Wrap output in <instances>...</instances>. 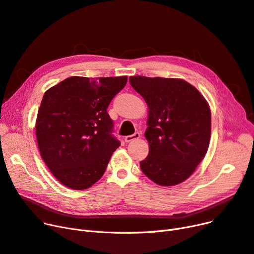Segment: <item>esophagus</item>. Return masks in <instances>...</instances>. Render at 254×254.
Returning <instances> with one entry per match:
<instances>
[{"instance_id":"1","label":"esophagus","mask_w":254,"mask_h":254,"mask_svg":"<svg viewBox=\"0 0 254 254\" xmlns=\"http://www.w3.org/2000/svg\"><path fill=\"white\" fill-rule=\"evenodd\" d=\"M139 136H140V134L138 133V132H135L134 134H131V135H127V136H125V141L126 143H129V141H132V140H134V139H137V138H139Z\"/></svg>"}]
</instances>
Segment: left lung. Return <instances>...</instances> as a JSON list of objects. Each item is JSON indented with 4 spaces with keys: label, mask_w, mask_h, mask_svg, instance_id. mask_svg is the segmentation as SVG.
Segmentation results:
<instances>
[{
    "label": "left lung",
    "mask_w": 254,
    "mask_h": 254,
    "mask_svg": "<svg viewBox=\"0 0 254 254\" xmlns=\"http://www.w3.org/2000/svg\"><path fill=\"white\" fill-rule=\"evenodd\" d=\"M129 82L149 108L145 136L149 154L139 162L155 184L172 187L188 179L204 158L210 140V109L189 82L133 76Z\"/></svg>",
    "instance_id": "left-lung-1"
}]
</instances>
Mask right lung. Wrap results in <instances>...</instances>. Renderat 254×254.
<instances>
[{
    "mask_svg": "<svg viewBox=\"0 0 254 254\" xmlns=\"http://www.w3.org/2000/svg\"><path fill=\"white\" fill-rule=\"evenodd\" d=\"M127 77L99 80L69 77L45 93L36 119L37 145L55 178L73 190H85L103 176L121 145L107 114Z\"/></svg>",
    "mask_w": 254,
    "mask_h": 254,
    "instance_id": "right-lung-1",
    "label": "right lung"
}]
</instances>
